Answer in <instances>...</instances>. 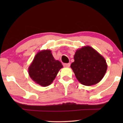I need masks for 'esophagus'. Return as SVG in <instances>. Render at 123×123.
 <instances>
[{
  "label": "esophagus",
  "instance_id": "obj_1",
  "mask_svg": "<svg viewBox=\"0 0 123 123\" xmlns=\"http://www.w3.org/2000/svg\"><path fill=\"white\" fill-rule=\"evenodd\" d=\"M63 65H64V67H69L70 65V63H65V64H64Z\"/></svg>",
  "mask_w": 123,
  "mask_h": 123
}]
</instances>
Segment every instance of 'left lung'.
Listing matches in <instances>:
<instances>
[{
	"label": "left lung",
	"mask_w": 123,
	"mask_h": 123,
	"mask_svg": "<svg viewBox=\"0 0 123 123\" xmlns=\"http://www.w3.org/2000/svg\"><path fill=\"white\" fill-rule=\"evenodd\" d=\"M74 59L70 67L78 81L85 86L98 83L106 72L107 65L105 58L90 46L77 50Z\"/></svg>",
	"instance_id": "obj_1"
}]
</instances>
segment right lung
Returning a JSON list of instances; mask_svg holds the SVG:
<instances>
[{"label":"right lung","mask_w":123,"mask_h":123,"mask_svg":"<svg viewBox=\"0 0 123 123\" xmlns=\"http://www.w3.org/2000/svg\"><path fill=\"white\" fill-rule=\"evenodd\" d=\"M63 67L62 63L54 58L51 50H43L35 55L28 67V74L35 83L46 87L51 85Z\"/></svg>","instance_id":"right-lung-1"}]
</instances>
